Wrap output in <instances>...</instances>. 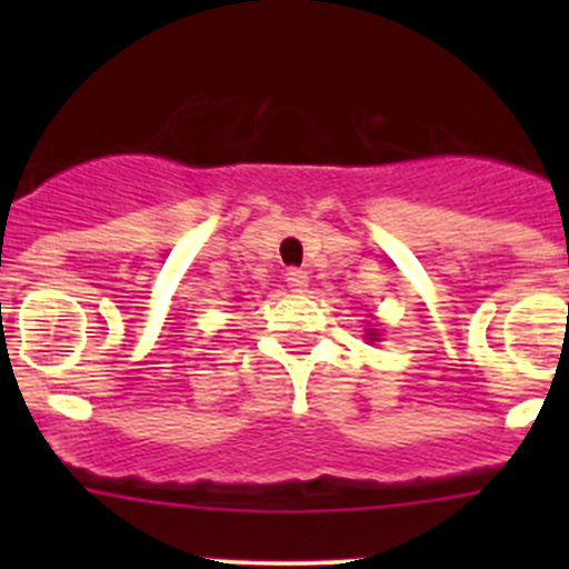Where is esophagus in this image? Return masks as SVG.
I'll use <instances>...</instances> for the list:
<instances>
[{
	"label": "esophagus",
	"instance_id": "esophagus-1",
	"mask_svg": "<svg viewBox=\"0 0 569 569\" xmlns=\"http://www.w3.org/2000/svg\"><path fill=\"white\" fill-rule=\"evenodd\" d=\"M286 283H289V289H295V291H306L308 272L306 269H297V267L286 269Z\"/></svg>",
	"mask_w": 569,
	"mask_h": 569
}]
</instances>
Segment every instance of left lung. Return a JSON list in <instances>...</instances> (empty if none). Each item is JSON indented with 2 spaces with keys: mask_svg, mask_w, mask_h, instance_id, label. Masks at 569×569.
I'll list each match as a JSON object with an SVG mask.
<instances>
[{
  "mask_svg": "<svg viewBox=\"0 0 569 569\" xmlns=\"http://www.w3.org/2000/svg\"><path fill=\"white\" fill-rule=\"evenodd\" d=\"M369 336H377V332H369Z\"/></svg>",
  "mask_w": 569,
  "mask_h": 569,
  "instance_id": "1",
  "label": "left lung"
}]
</instances>
